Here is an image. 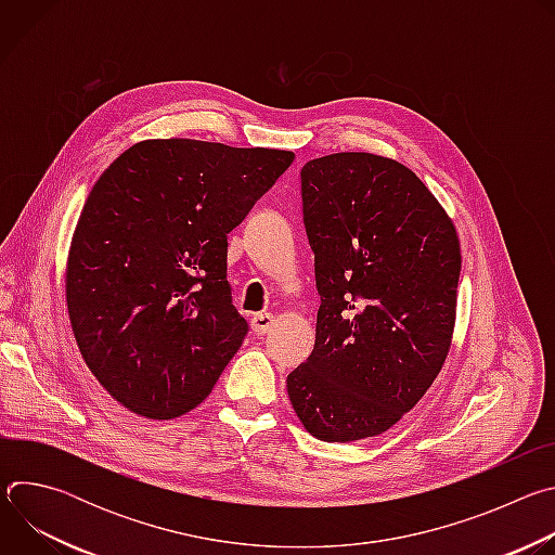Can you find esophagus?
<instances>
[{
	"label": "esophagus",
	"instance_id": "obj_1",
	"mask_svg": "<svg viewBox=\"0 0 555 555\" xmlns=\"http://www.w3.org/2000/svg\"><path fill=\"white\" fill-rule=\"evenodd\" d=\"M250 325H253V332H255V334L263 336V334H268V332L274 327V315H272V313H268V311L255 313V315H253V321H250Z\"/></svg>",
	"mask_w": 555,
	"mask_h": 555
}]
</instances>
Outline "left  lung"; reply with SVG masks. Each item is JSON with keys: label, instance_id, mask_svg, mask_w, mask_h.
<instances>
[{"label": "left lung", "instance_id": "obj_1", "mask_svg": "<svg viewBox=\"0 0 555 555\" xmlns=\"http://www.w3.org/2000/svg\"><path fill=\"white\" fill-rule=\"evenodd\" d=\"M300 195L321 307L313 351L287 375L289 402L315 439L375 437L446 362L459 236L426 184L382 155L315 157L300 171Z\"/></svg>", "mask_w": 555, "mask_h": 555}]
</instances>
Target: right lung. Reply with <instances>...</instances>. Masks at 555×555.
Wrapping results in <instances>:
<instances>
[{"mask_svg":"<svg viewBox=\"0 0 555 555\" xmlns=\"http://www.w3.org/2000/svg\"><path fill=\"white\" fill-rule=\"evenodd\" d=\"M292 151L144 140L105 169L78 217L65 300L78 349L112 398L173 420L202 404L248 323L225 281L228 232Z\"/></svg>","mask_w":555,"mask_h":555,"instance_id":"1","label":"right lung"}]
</instances>
